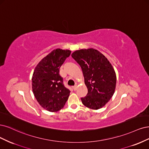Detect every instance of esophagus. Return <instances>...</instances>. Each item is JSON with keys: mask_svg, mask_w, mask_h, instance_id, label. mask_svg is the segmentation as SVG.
<instances>
[{"mask_svg": "<svg viewBox=\"0 0 149 149\" xmlns=\"http://www.w3.org/2000/svg\"><path fill=\"white\" fill-rule=\"evenodd\" d=\"M77 87H78L77 85H74V87H73V89H74V90H77Z\"/></svg>", "mask_w": 149, "mask_h": 149, "instance_id": "esophagus-1", "label": "esophagus"}]
</instances>
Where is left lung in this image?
I'll list each match as a JSON object with an SVG mask.
<instances>
[{"label": "left lung", "mask_w": 149, "mask_h": 149, "mask_svg": "<svg viewBox=\"0 0 149 149\" xmlns=\"http://www.w3.org/2000/svg\"><path fill=\"white\" fill-rule=\"evenodd\" d=\"M72 57L80 65L88 89L81 100L86 107L98 109L103 107L114 93L116 75L110 62L102 53L93 48L77 50Z\"/></svg>", "instance_id": "obj_1"}]
</instances>
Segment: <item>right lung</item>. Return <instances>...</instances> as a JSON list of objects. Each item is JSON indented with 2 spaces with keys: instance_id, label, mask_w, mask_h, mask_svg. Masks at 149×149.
<instances>
[{
  "instance_id": "1",
  "label": "right lung",
  "mask_w": 149,
  "mask_h": 149,
  "mask_svg": "<svg viewBox=\"0 0 149 149\" xmlns=\"http://www.w3.org/2000/svg\"><path fill=\"white\" fill-rule=\"evenodd\" d=\"M71 51H52L37 64L32 77V90L37 102L46 110L56 112L64 107L70 90L63 84L59 69Z\"/></svg>"
}]
</instances>
